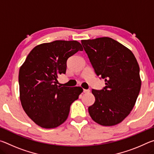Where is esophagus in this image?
<instances>
[{"label":"esophagus","instance_id":"esophagus-1","mask_svg":"<svg viewBox=\"0 0 154 154\" xmlns=\"http://www.w3.org/2000/svg\"><path fill=\"white\" fill-rule=\"evenodd\" d=\"M90 92V90H86V89H83V92L84 93H88Z\"/></svg>","mask_w":154,"mask_h":154}]
</instances>
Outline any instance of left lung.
Listing matches in <instances>:
<instances>
[{"label": "left lung", "instance_id": "8db88e82", "mask_svg": "<svg viewBox=\"0 0 154 154\" xmlns=\"http://www.w3.org/2000/svg\"><path fill=\"white\" fill-rule=\"evenodd\" d=\"M96 75L104 79L102 90L92 89L95 102L88 107L94 121L102 126L120 123L133 109L140 90L139 66L132 52L109 37L82 40Z\"/></svg>", "mask_w": 154, "mask_h": 154}]
</instances>
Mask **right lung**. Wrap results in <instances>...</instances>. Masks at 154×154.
I'll return each mask as SVG.
<instances>
[{
    "label": "right lung",
    "mask_w": 154,
    "mask_h": 154,
    "mask_svg": "<svg viewBox=\"0 0 154 154\" xmlns=\"http://www.w3.org/2000/svg\"><path fill=\"white\" fill-rule=\"evenodd\" d=\"M83 51L76 41H55L36 46L19 71L20 96L26 113L38 126L54 128L66 121L71 104L83 92L81 87L57 85L66 71L67 60Z\"/></svg>",
    "instance_id": "add662e5"
}]
</instances>
